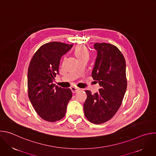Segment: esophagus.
Instances as JSON below:
<instances>
[{
  "mask_svg": "<svg viewBox=\"0 0 156 156\" xmlns=\"http://www.w3.org/2000/svg\"><path fill=\"white\" fill-rule=\"evenodd\" d=\"M71 90H72V91L73 93H77L79 91V89L76 88L75 87H71Z\"/></svg>",
  "mask_w": 156,
  "mask_h": 156,
  "instance_id": "obj_1",
  "label": "esophagus"
}]
</instances>
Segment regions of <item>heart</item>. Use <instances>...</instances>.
Returning a JSON list of instances; mask_svg holds the SVG:
<instances>
[{"label": "heart", "instance_id": "obj_1", "mask_svg": "<svg viewBox=\"0 0 156 156\" xmlns=\"http://www.w3.org/2000/svg\"><path fill=\"white\" fill-rule=\"evenodd\" d=\"M75 55L78 58V60H81L83 58H88L89 57V51L83 45L78 46L74 51Z\"/></svg>", "mask_w": 156, "mask_h": 156}]
</instances>
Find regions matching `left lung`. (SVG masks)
I'll use <instances>...</instances> for the list:
<instances>
[{"mask_svg":"<svg viewBox=\"0 0 156 156\" xmlns=\"http://www.w3.org/2000/svg\"><path fill=\"white\" fill-rule=\"evenodd\" d=\"M97 51L93 78L99 83V92L92 94L86 90L84 103L86 119L94 124H101L112 119L120 108L127 87L126 62L120 51L108 43H95Z\"/></svg>","mask_w":156,"mask_h":156,"instance_id":"left-lung-1","label":"left lung"}]
</instances>
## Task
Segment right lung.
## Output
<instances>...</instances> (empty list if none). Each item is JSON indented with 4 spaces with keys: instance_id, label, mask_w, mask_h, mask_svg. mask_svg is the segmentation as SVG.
Segmentation results:
<instances>
[{
    "instance_id": "right-lung-1",
    "label": "right lung",
    "mask_w": 156,
    "mask_h": 156,
    "mask_svg": "<svg viewBox=\"0 0 156 156\" xmlns=\"http://www.w3.org/2000/svg\"><path fill=\"white\" fill-rule=\"evenodd\" d=\"M73 44L51 42L41 46L33 56L28 70V97L37 114L44 120L63 119L72 97L70 89L53 83L58 73L60 58Z\"/></svg>"
}]
</instances>
